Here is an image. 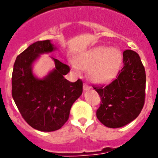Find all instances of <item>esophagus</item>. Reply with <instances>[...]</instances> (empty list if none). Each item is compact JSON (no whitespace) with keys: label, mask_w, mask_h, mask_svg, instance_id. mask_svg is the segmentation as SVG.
I'll use <instances>...</instances> for the list:
<instances>
[{"label":"esophagus","mask_w":158,"mask_h":158,"mask_svg":"<svg viewBox=\"0 0 158 158\" xmlns=\"http://www.w3.org/2000/svg\"><path fill=\"white\" fill-rule=\"evenodd\" d=\"M90 88H91V87H90V86L88 85L87 83H84V84H83V91H88V90H90Z\"/></svg>","instance_id":"esophagus-1"}]
</instances>
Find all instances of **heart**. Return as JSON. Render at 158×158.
I'll return each instance as SVG.
<instances>
[{
	"label": "heart",
	"mask_w": 158,
	"mask_h": 158,
	"mask_svg": "<svg viewBox=\"0 0 158 158\" xmlns=\"http://www.w3.org/2000/svg\"><path fill=\"white\" fill-rule=\"evenodd\" d=\"M123 63V54L120 49L108 46H95L77 55L71 65L75 71L88 70L91 81L104 84L117 75Z\"/></svg>",
	"instance_id": "1"
}]
</instances>
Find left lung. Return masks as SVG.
I'll return each mask as SVG.
<instances>
[{
	"instance_id": "1",
	"label": "left lung",
	"mask_w": 158,
	"mask_h": 158,
	"mask_svg": "<svg viewBox=\"0 0 158 158\" xmlns=\"http://www.w3.org/2000/svg\"><path fill=\"white\" fill-rule=\"evenodd\" d=\"M123 63L124 67L112 83L94 87L102 101L96 116L108 128H121L129 124L139 116L144 104L146 76L139 54L124 50Z\"/></svg>"
}]
</instances>
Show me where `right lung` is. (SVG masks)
Returning a JSON list of instances; mask_svg holds the SVG:
<instances>
[{"label":"right lung","instance_id":"add662e5","mask_svg":"<svg viewBox=\"0 0 158 158\" xmlns=\"http://www.w3.org/2000/svg\"><path fill=\"white\" fill-rule=\"evenodd\" d=\"M58 50L50 40L38 41L17 57L12 75V95L28 124L42 132H53L67 121L71 106L83 92V82L71 83L64 78L67 65L50 57L54 67L43 78L33 68L42 54Z\"/></svg>","mask_w":158,"mask_h":158}]
</instances>
